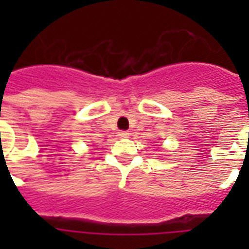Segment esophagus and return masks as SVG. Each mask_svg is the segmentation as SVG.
Returning <instances> with one entry per match:
<instances>
[{
    "label": "esophagus",
    "instance_id": "1",
    "mask_svg": "<svg viewBox=\"0 0 249 249\" xmlns=\"http://www.w3.org/2000/svg\"><path fill=\"white\" fill-rule=\"evenodd\" d=\"M117 136L120 137V138H128L129 133L128 132H119V134H117Z\"/></svg>",
    "mask_w": 249,
    "mask_h": 249
}]
</instances>
